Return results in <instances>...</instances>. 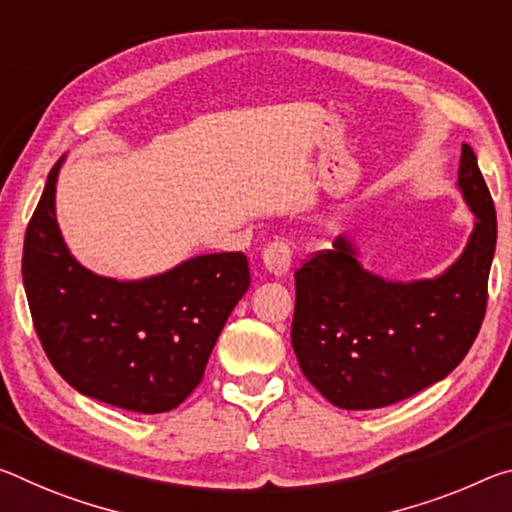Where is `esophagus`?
Masks as SVG:
<instances>
[{"label":"esophagus","instance_id":"34e87169","mask_svg":"<svg viewBox=\"0 0 512 512\" xmlns=\"http://www.w3.org/2000/svg\"><path fill=\"white\" fill-rule=\"evenodd\" d=\"M262 259H264L266 271H269L271 275H278V278H282V275H287L289 269H291V246L287 241L275 239L264 248Z\"/></svg>","mask_w":512,"mask_h":512}]
</instances>
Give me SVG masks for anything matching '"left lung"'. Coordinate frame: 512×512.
<instances>
[{"mask_svg": "<svg viewBox=\"0 0 512 512\" xmlns=\"http://www.w3.org/2000/svg\"><path fill=\"white\" fill-rule=\"evenodd\" d=\"M458 189L474 230L437 278H380L346 237L296 271L291 344L305 378L337 408L399 403L449 376L472 348L488 305L497 212L469 145H462Z\"/></svg>", "mask_w": 512, "mask_h": 512, "instance_id": "obj_1", "label": "left lung"}]
</instances>
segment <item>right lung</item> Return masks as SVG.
I'll return each instance as SVG.
<instances>
[{"label": "right lung", "mask_w": 512, "mask_h": 512, "mask_svg": "<svg viewBox=\"0 0 512 512\" xmlns=\"http://www.w3.org/2000/svg\"><path fill=\"white\" fill-rule=\"evenodd\" d=\"M27 225L22 282L52 367L79 394L157 415L198 387L218 335L250 287L243 253L198 255L143 280H113L70 255L56 223V177Z\"/></svg>", "instance_id": "add662e5"}]
</instances>
